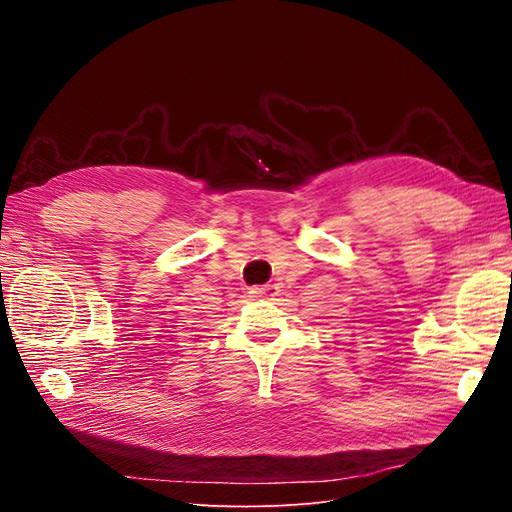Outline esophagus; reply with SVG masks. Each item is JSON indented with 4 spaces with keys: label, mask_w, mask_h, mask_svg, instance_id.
Segmentation results:
<instances>
[{
    "label": "esophagus",
    "mask_w": 512,
    "mask_h": 512,
    "mask_svg": "<svg viewBox=\"0 0 512 512\" xmlns=\"http://www.w3.org/2000/svg\"><path fill=\"white\" fill-rule=\"evenodd\" d=\"M250 294L256 299H273L277 294V288L273 284H262V286L250 288Z\"/></svg>",
    "instance_id": "34e87169"
}]
</instances>
